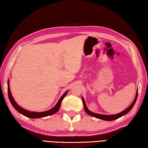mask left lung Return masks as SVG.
<instances>
[{
	"label": "left lung",
	"instance_id": "8db88e82",
	"mask_svg": "<svg viewBox=\"0 0 148 148\" xmlns=\"http://www.w3.org/2000/svg\"><path fill=\"white\" fill-rule=\"evenodd\" d=\"M137 97H138V89L136 91V96H135V99L134 100V101L132 102V103L131 105H130V106L128 108H127L126 110H125L123 112H120V113L116 114V115H102V114H99L93 113V112H92L90 111V110H89L88 108H87L86 102H85V101H84L83 97H82V101H83V103H84V109H85V110H86V113L87 114H89V116L95 117H96V118L101 119H102V120H106V121H113V120L118 119V118H119V117H122L123 116H124V115L127 114V113H128V112H129L130 110H131L132 108V107L134 106L135 102H136V101Z\"/></svg>",
	"mask_w": 148,
	"mask_h": 148
}]
</instances>
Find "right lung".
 I'll return each mask as SVG.
<instances>
[{
  "label": "right lung",
  "instance_id": "obj_1",
  "mask_svg": "<svg viewBox=\"0 0 148 148\" xmlns=\"http://www.w3.org/2000/svg\"><path fill=\"white\" fill-rule=\"evenodd\" d=\"M69 91H66L62 95V97H61V99L59 100L58 102H57V104L53 108L50 109L49 110H47V111L46 112H31V111H28L25 109H23V108H21V106H19L18 104L16 103V102L15 101V100L14 99L13 97H12L11 91H10V83H9V80H8V97H9V100L10 101L11 104H12V106H14V108L16 109L17 112H19L20 114H21L23 116H26L27 117H29V118H32V119H36V118H40V117H46L48 116H51V115H53L54 114H56V112L58 111L59 110L60 107H61V102L62 101V99H64V97L66 96V95L67 94Z\"/></svg>",
  "mask_w": 148,
  "mask_h": 148
}]
</instances>
